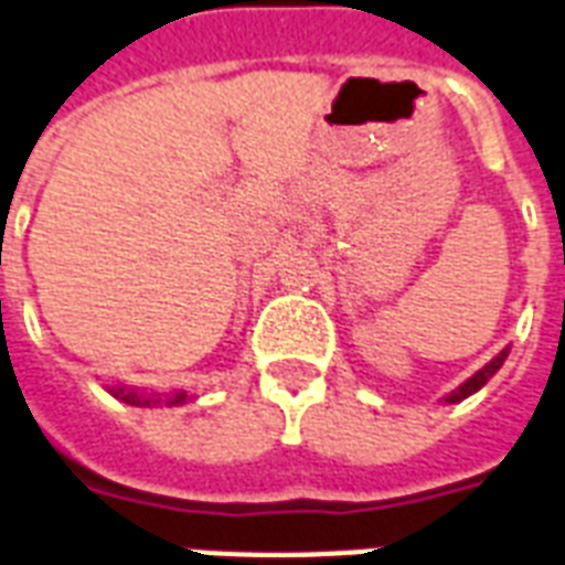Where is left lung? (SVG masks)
<instances>
[{"label": "left lung", "instance_id": "left-lung-1", "mask_svg": "<svg viewBox=\"0 0 565 565\" xmlns=\"http://www.w3.org/2000/svg\"><path fill=\"white\" fill-rule=\"evenodd\" d=\"M507 354H509V351H500L498 358L491 360L489 366H482V369H479V372H477V375H473V379L465 381V384H461V387L456 390V393H449V396H447L449 405H452V402H461V398H468L470 393H477V390L482 387V384H486V381H489L491 375H494V372H498L500 366H503V360H507Z\"/></svg>", "mask_w": 565, "mask_h": 565}]
</instances>
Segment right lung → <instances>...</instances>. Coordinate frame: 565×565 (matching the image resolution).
<instances>
[{
  "instance_id": "add662e5",
  "label": "right lung",
  "mask_w": 565,
  "mask_h": 565,
  "mask_svg": "<svg viewBox=\"0 0 565 565\" xmlns=\"http://www.w3.org/2000/svg\"><path fill=\"white\" fill-rule=\"evenodd\" d=\"M113 396L127 402V405H137V408H151V405H184L186 402V393H172V396L160 398V396H139L134 390H125V387H113L109 390Z\"/></svg>"
}]
</instances>
